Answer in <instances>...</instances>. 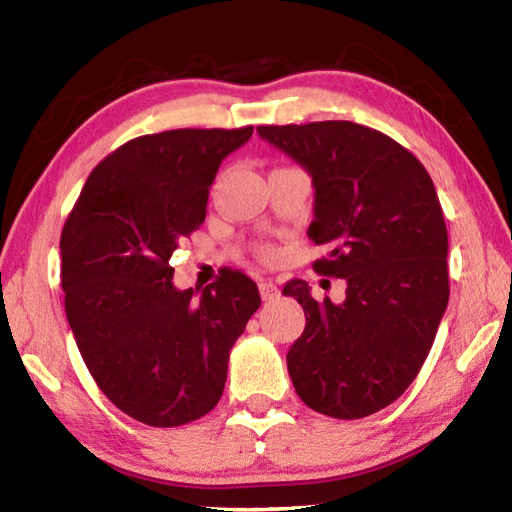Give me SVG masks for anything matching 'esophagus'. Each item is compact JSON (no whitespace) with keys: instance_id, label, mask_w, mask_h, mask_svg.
<instances>
[{"instance_id":"obj_1","label":"esophagus","mask_w":512,"mask_h":512,"mask_svg":"<svg viewBox=\"0 0 512 512\" xmlns=\"http://www.w3.org/2000/svg\"><path fill=\"white\" fill-rule=\"evenodd\" d=\"M259 293H262L264 302H273V300L280 298V289H277L273 282H266V280L259 282Z\"/></svg>"}]
</instances>
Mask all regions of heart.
<instances>
[{"label": "heart", "instance_id": "1", "mask_svg": "<svg viewBox=\"0 0 512 512\" xmlns=\"http://www.w3.org/2000/svg\"><path fill=\"white\" fill-rule=\"evenodd\" d=\"M259 257L266 259V262H268V259H273V257H275V250H271V248H262V250H259Z\"/></svg>", "mask_w": 512, "mask_h": 512}]
</instances>
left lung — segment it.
Instances as JSON below:
<instances>
[{
  "instance_id": "obj_1",
  "label": "left lung",
  "mask_w": 512,
  "mask_h": 512,
  "mask_svg": "<svg viewBox=\"0 0 512 512\" xmlns=\"http://www.w3.org/2000/svg\"><path fill=\"white\" fill-rule=\"evenodd\" d=\"M257 133L309 171L316 194L307 235L327 248L314 271L348 282L343 305L316 302L302 280L284 287L307 318L287 354L293 388L329 418H366L418 377L447 309V225L436 187L409 149L352 121Z\"/></svg>"
}]
</instances>
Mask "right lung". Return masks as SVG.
<instances>
[{
	"mask_svg": "<svg viewBox=\"0 0 512 512\" xmlns=\"http://www.w3.org/2000/svg\"><path fill=\"white\" fill-rule=\"evenodd\" d=\"M253 126L142 135L103 158L60 235V284L76 345L103 395L151 427H180L221 400L228 359L259 309L257 284L228 271L173 287L169 259L201 228L216 171Z\"/></svg>",
	"mask_w": 512,
	"mask_h": 512,
	"instance_id": "obj_1",
	"label": "right lung"
}]
</instances>
